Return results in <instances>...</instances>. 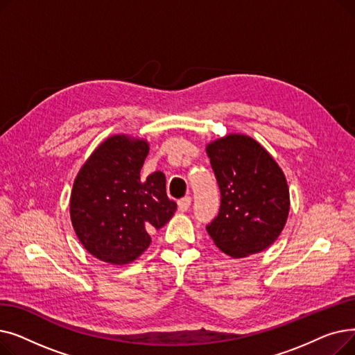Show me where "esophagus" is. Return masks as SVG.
<instances>
[{
	"instance_id": "34e87169",
	"label": "esophagus",
	"mask_w": 355,
	"mask_h": 355,
	"mask_svg": "<svg viewBox=\"0 0 355 355\" xmlns=\"http://www.w3.org/2000/svg\"><path fill=\"white\" fill-rule=\"evenodd\" d=\"M191 206V197H184L178 200V210L180 211H187Z\"/></svg>"
}]
</instances>
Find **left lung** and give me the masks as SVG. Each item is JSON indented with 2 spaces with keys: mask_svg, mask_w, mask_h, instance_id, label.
<instances>
[{
  "mask_svg": "<svg viewBox=\"0 0 355 355\" xmlns=\"http://www.w3.org/2000/svg\"><path fill=\"white\" fill-rule=\"evenodd\" d=\"M220 187L218 214L206 226L216 246L232 257L269 248L285 227L288 182L266 149L246 135H227L207 145Z\"/></svg>",
  "mask_w": 355,
  "mask_h": 355,
  "instance_id": "obj_1",
  "label": "left lung"
}]
</instances>
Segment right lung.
<instances>
[{
    "instance_id": "add662e5",
    "label": "right lung",
    "mask_w": 355,
    "mask_h": 355,
    "mask_svg": "<svg viewBox=\"0 0 355 355\" xmlns=\"http://www.w3.org/2000/svg\"><path fill=\"white\" fill-rule=\"evenodd\" d=\"M148 144L115 135L102 142L73 184L70 217L80 243L95 257L126 265L142 254L149 233L165 226L177 210L161 171L141 178Z\"/></svg>"
}]
</instances>
